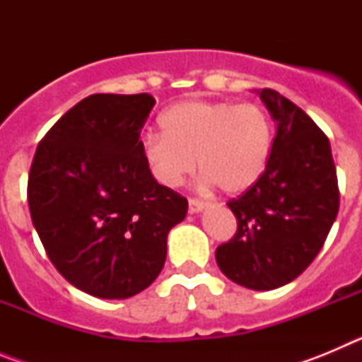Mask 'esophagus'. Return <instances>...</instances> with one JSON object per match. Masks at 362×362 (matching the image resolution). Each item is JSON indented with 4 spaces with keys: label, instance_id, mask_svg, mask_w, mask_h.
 Segmentation results:
<instances>
[{
    "label": "esophagus",
    "instance_id": "1",
    "mask_svg": "<svg viewBox=\"0 0 362 362\" xmlns=\"http://www.w3.org/2000/svg\"><path fill=\"white\" fill-rule=\"evenodd\" d=\"M204 206H206V201L197 199V197H190V201H188V210H190V214L201 212Z\"/></svg>",
    "mask_w": 362,
    "mask_h": 362
}]
</instances>
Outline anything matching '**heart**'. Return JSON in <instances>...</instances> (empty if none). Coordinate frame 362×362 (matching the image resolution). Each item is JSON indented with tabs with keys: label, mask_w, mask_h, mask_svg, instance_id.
I'll return each instance as SVG.
<instances>
[{
	"label": "heart",
	"mask_w": 362,
	"mask_h": 362,
	"mask_svg": "<svg viewBox=\"0 0 362 362\" xmlns=\"http://www.w3.org/2000/svg\"><path fill=\"white\" fill-rule=\"evenodd\" d=\"M163 134L143 137V158L165 187H181L196 168L204 185L243 194L261 181L274 148V121L257 103L190 99L159 117Z\"/></svg>",
	"instance_id": "heart-1"
}]
</instances>
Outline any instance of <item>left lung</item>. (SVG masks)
Returning a JSON list of instances; mask_svg holds the SVG:
<instances>
[{
  "label": "left lung",
  "instance_id": "obj_1",
  "mask_svg": "<svg viewBox=\"0 0 362 362\" xmlns=\"http://www.w3.org/2000/svg\"><path fill=\"white\" fill-rule=\"evenodd\" d=\"M261 99L277 121L270 165L255 187L226 203L238 230L216 259L233 283L274 290L322 248L339 212V185L330 141L312 117L272 88Z\"/></svg>",
  "mask_w": 362,
  "mask_h": 362
}]
</instances>
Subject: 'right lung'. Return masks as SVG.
I'll use <instances>...</instances> for the list:
<instances>
[{"label": "right lung", "mask_w": 362, "mask_h": 362, "mask_svg": "<svg viewBox=\"0 0 362 362\" xmlns=\"http://www.w3.org/2000/svg\"><path fill=\"white\" fill-rule=\"evenodd\" d=\"M148 94H92L56 121L28 172L32 223L72 286L127 299L156 281L166 235L188 201L159 185L143 158Z\"/></svg>", "instance_id": "right-lung-1"}]
</instances>
